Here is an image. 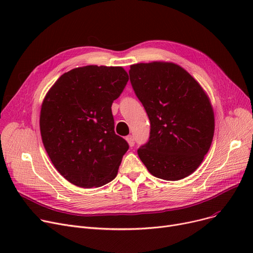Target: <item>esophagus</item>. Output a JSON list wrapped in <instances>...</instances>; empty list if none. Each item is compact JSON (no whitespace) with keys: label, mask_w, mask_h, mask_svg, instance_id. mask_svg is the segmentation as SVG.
<instances>
[{"label":"esophagus","mask_w":253,"mask_h":253,"mask_svg":"<svg viewBox=\"0 0 253 253\" xmlns=\"http://www.w3.org/2000/svg\"><path fill=\"white\" fill-rule=\"evenodd\" d=\"M126 140H127V142H128V144H129V147H133L134 145V137L132 136V135H128L127 137H126Z\"/></svg>","instance_id":"1"}]
</instances>
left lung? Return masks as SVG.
Masks as SVG:
<instances>
[{
	"label": "left lung",
	"mask_w": 253,
	"mask_h": 253,
	"mask_svg": "<svg viewBox=\"0 0 253 253\" xmlns=\"http://www.w3.org/2000/svg\"><path fill=\"white\" fill-rule=\"evenodd\" d=\"M129 76L151 122L150 139L137 151L141 162L158 178L191 175L214 134V113L206 92L173 62L132 64Z\"/></svg>",
	"instance_id": "8db88e82"
}]
</instances>
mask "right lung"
Wrapping results in <instances>:
<instances>
[{"instance_id":"right-lung-1","label":"right lung","mask_w":253,"mask_h":253,"mask_svg":"<svg viewBox=\"0 0 253 253\" xmlns=\"http://www.w3.org/2000/svg\"><path fill=\"white\" fill-rule=\"evenodd\" d=\"M129 80L122 66L86 65L64 73L43 100L40 130L52 164L85 189L112 181L127 141L115 133L112 104Z\"/></svg>"}]
</instances>
